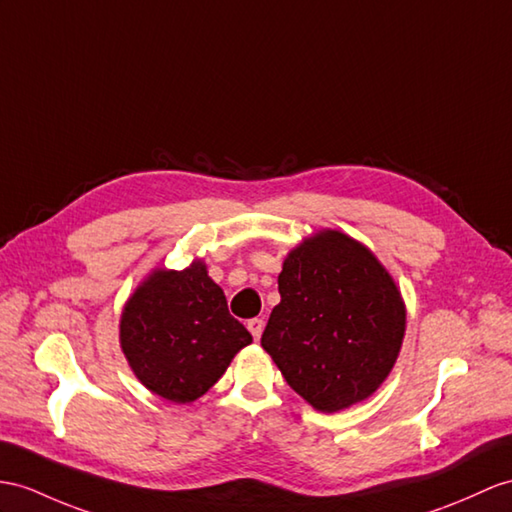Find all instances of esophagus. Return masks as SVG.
<instances>
[{
  "instance_id": "obj_1",
  "label": "esophagus",
  "mask_w": 512,
  "mask_h": 512,
  "mask_svg": "<svg viewBox=\"0 0 512 512\" xmlns=\"http://www.w3.org/2000/svg\"><path fill=\"white\" fill-rule=\"evenodd\" d=\"M263 328H265V321H263V319H249V321H247V330L252 332L254 341L260 339V334H263Z\"/></svg>"
}]
</instances>
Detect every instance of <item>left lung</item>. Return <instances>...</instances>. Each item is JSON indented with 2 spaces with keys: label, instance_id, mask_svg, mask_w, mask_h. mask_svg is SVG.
<instances>
[{
  "label": "left lung",
  "instance_id": "1",
  "mask_svg": "<svg viewBox=\"0 0 512 512\" xmlns=\"http://www.w3.org/2000/svg\"><path fill=\"white\" fill-rule=\"evenodd\" d=\"M260 345L291 389L339 413L380 389L402 350L406 304L367 245L323 228L286 254Z\"/></svg>",
  "mask_w": 512,
  "mask_h": 512
}]
</instances>
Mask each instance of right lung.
I'll return each instance as SVG.
<instances>
[{"label": "right lung", "instance_id": "obj_1", "mask_svg": "<svg viewBox=\"0 0 512 512\" xmlns=\"http://www.w3.org/2000/svg\"><path fill=\"white\" fill-rule=\"evenodd\" d=\"M119 343L147 391L189 404L213 386L252 334L228 313L202 258L182 269L156 267L121 310Z\"/></svg>", "mask_w": 512, "mask_h": 512}]
</instances>
